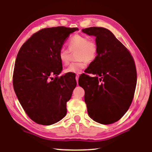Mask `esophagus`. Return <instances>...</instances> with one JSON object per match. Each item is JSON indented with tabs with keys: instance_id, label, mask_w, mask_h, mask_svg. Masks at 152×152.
Returning a JSON list of instances; mask_svg holds the SVG:
<instances>
[{
	"instance_id": "esophagus-1",
	"label": "esophagus",
	"mask_w": 152,
	"mask_h": 152,
	"mask_svg": "<svg viewBox=\"0 0 152 152\" xmlns=\"http://www.w3.org/2000/svg\"><path fill=\"white\" fill-rule=\"evenodd\" d=\"M78 78H79V75H78V74H76V80L77 83H78Z\"/></svg>"
}]
</instances>
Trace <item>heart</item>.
I'll return each instance as SVG.
<instances>
[{"label": "heart", "instance_id": "b5f03b06", "mask_svg": "<svg viewBox=\"0 0 152 152\" xmlns=\"http://www.w3.org/2000/svg\"><path fill=\"white\" fill-rule=\"evenodd\" d=\"M70 51L76 53L77 62L70 64L64 69V73L80 74L86 66V61L91 62L96 59L98 47L96 42L94 40H89L88 37L82 35H75L70 37L67 42ZM69 50L62 49L58 52V58L61 63L67 65L70 61Z\"/></svg>", "mask_w": 152, "mask_h": 152}]
</instances>
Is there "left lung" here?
Masks as SVG:
<instances>
[{
	"mask_svg": "<svg viewBox=\"0 0 152 152\" xmlns=\"http://www.w3.org/2000/svg\"><path fill=\"white\" fill-rule=\"evenodd\" d=\"M82 32L96 37L98 51L84 76V100L90 117L97 123L109 124L126 113L132 102L136 86L134 61L129 50L109 29L91 27Z\"/></svg>",
	"mask_w": 152,
	"mask_h": 152,
	"instance_id": "8db88e82",
	"label": "left lung"
}]
</instances>
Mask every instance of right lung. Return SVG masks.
Returning <instances> with one entry per match:
<instances>
[{
	"label": "right lung",
	"instance_id": "obj_1",
	"mask_svg": "<svg viewBox=\"0 0 152 152\" xmlns=\"http://www.w3.org/2000/svg\"><path fill=\"white\" fill-rule=\"evenodd\" d=\"M77 30L64 26L41 29L23 44L18 53L14 90L26 114L37 124L50 125L66 115V102L76 81L66 74L58 77L62 70L58 52L69 35Z\"/></svg>",
	"mask_w": 152,
	"mask_h": 152
}]
</instances>
